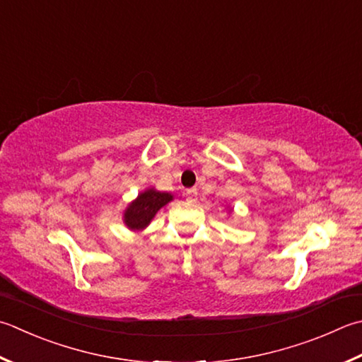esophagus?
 Wrapping results in <instances>:
<instances>
[{"label": "esophagus", "mask_w": 362, "mask_h": 362, "mask_svg": "<svg viewBox=\"0 0 362 362\" xmlns=\"http://www.w3.org/2000/svg\"><path fill=\"white\" fill-rule=\"evenodd\" d=\"M186 200L187 202H190V203H194L195 200H197V197H199V192H197V189H187L186 190Z\"/></svg>", "instance_id": "34e87169"}]
</instances>
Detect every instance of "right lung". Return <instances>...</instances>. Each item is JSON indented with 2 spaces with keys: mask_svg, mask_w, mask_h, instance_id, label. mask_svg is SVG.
Masks as SVG:
<instances>
[{
  "mask_svg": "<svg viewBox=\"0 0 362 362\" xmlns=\"http://www.w3.org/2000/svg\"><path fill=\"white\" fill-rule=\"evenodd\" d=\"M172 200L173 195L168 192H159V190L153 187L143 190V192L139 194L137 199L132 203H129V206L124 211V216H122V221H124L127 228L140 231L146 228L149 222L154 219L156 213Z\"/></svg>",
  "mask_w": 362,
  "mask_h": 362,
  "instance_id": "obj_1",
  "label": "right lung"
}]
</instances>
